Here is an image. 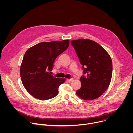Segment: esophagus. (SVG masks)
<instances>
[{
	"instance_id": "34e87169",
	"label": "esophagus",
	"mask_w": 133,
	"mask_h": 133,
	"mask_svg": "<svg viewBox=\"0 0 133 133\" xmlns=\"http://www.w3.org/2000/svg\"><path fill=\"white\" fill-rule=\"evenodd\" d=\"M72 80H73V78H71V79H67V81L68 82H71Z\"/></svg>"
}]
</instances>
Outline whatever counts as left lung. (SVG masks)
Instances as JSON below:
<instances>
[{
    "mask_svg": "<svg viewBox=\"0 0 133 133\" xmlns=\"http://www.w3.org/2000/svg\"><path fill=\"white\" fill-rule=\"evenodd\" d=\"M71 44L83 65L84 73L86 74L81 77L82 86L77 90V95L86 101L95 99L109 86L112 72L110 56L102 46L92 40H74Z\"/></svg>",
    "mask_w": 133,
    "mask_h": 133,
    "instance_id": "obj_1",
    "label": "left lung"
}]
</instances>
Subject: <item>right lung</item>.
I'll return each instance as SVG.
<instances>
[{"label":"right lung","mask_w":133,"mask_h":133,"mask_svg":"<svg viewBox=\"0 0 133 133\" xmlns=\"http://www.w3.org/2000/svg\"><path fill=\"white\" fill-rule=\"evenodd\" d=\"M69 45L68 39L45 42L33 46L26 51L21 66V77L26 90L35 98L45 101L58 95V88L66 79L56 78L50 71L57 57Z\"/></svg>","instance_id":"right-lung-1"}]
</instances>
